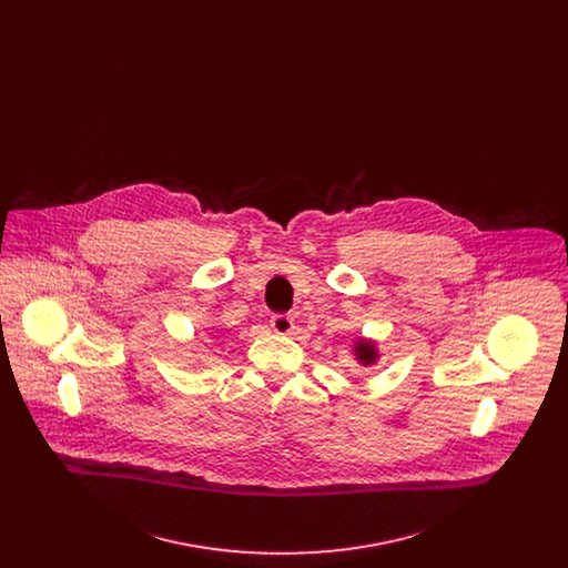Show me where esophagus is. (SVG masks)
<instances>
[{"label": "esophagus", "instance_id": "34e87169", "mask_svg": "<svg viewBox=\"0 0 568 568\" xmlns=\"http://www.w3.org/2000/svg\"><path fill=\"white\" fill-rule=\"evenodd\" d=\"M271 327L276 334H292L294 332V317L290 315H274Z\"/></svg>", "mask_w": 568, "mask_h": 568}]
</instances>
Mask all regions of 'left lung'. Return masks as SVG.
<instances>
[{
    "label": "left lung",
    "instance_id": "obj_1",
    "mask_svg": "<svg viewBox=\"0 0 568 568\" xmlns=\"http://www.w3.org/2000/svg\"><path fill=\"white\" fill-rule=\"evenodd\" d=\"M355 355L357 359L366 366V364H373L377 359V352H375V345L373 343H366V341H359L355 345Z\"/></svg>",
    "mask_w": 568,
    "mask_h": 568
}]
</instances>
